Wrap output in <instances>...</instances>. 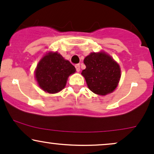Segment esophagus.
Returning a JSON list of instances; mask_svg holds the SVG:
<instances>
[{
    "label": "esophagus",
    "instance_id": "34e87169",
    "mask_svg": "<svg viewBox=\"0 0 154 154\" xmlns=\"http://www.w3.org/2000/svg\"><path fill=\"white\" fill-rule=\"evenodd\" d=\"M75 68H76V70H77V72L80 71V66H79V64H76Z\"/></svg>",
    "mask_w": 154,
    "mask_h": 154
}]
</instances>
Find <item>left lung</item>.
Returning <instances> with one entry per match:
<instances>
[{
  "label": "left lung",
  "mask_w": 154,
  "mask_h": 154,
  "mask_svg": "<svg viewBox=\"0 0 154 154\" xmlns=\"http://www.w3.org/2000/svg\"><path fill=\"white\" fill-rule=\"evenodd\" d=\"M82 75L88 87L95 94L106 95L117 87L121 77L119 65L105 52L91 53L84 59Z\"/></svg>",
  "instance_id": "8db88e82"
}]
</instances>
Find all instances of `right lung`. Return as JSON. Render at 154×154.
<instances>
[{
  "mask_svg": "<svg viewBox=\"0 0 154 154\" xmlns=\"http://www.w3.org/2000/svg\"><path fill=\"white\" fill-rule=\"evenodd\" d=\"M75 67L57 52H49L39 61L35 75L38 85L48 93H56L66 86Z\"/></svg>",
  "mask_w": 154,
  "mask_h": 154,
  "instance_id": "right-lung-1",
  "label": "right lung"
}]
</instances>
